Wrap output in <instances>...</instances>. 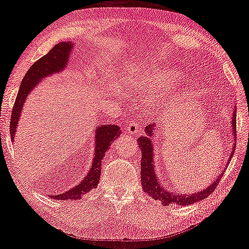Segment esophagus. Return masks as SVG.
Wrapping results in <instances>:
<instances>
[{"label": "esophagus", "mask_w": 249, "mask_h": 249, "mask_svg": "<svg viewBox=\"0 0 249 249\" xmlns=\"http://www.w3.org/2000/svg\"><path fill=\"white\" fill-rule=\"evenodd\" d=\"M142 129L139 127L138 122L136 120H132V121H129L128 124L125 125V132L127 134H132V135H138L141 134Z\"/></svg>", "instance_id": "obj_1"}]
</instances>
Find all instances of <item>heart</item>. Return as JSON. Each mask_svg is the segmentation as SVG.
<instances>
[{"instance_id":"b5f03b06","label":"heart","mask_w":249,"mask_h":249,"mask_svg":"<svg viewBox=\"0 0 249 249\" xmlns=\"http://www.w3.org/2000/svg\"><path fill=\"white\" fill-rule=\"evenodd\" d=\"M178 77L176 71L171 70H160L158 72L152 74H145L141 80L138 81L139 87L145 93H153L159 88L164 87L168 83L175 81Z\"/></svg>"}]
</instances>
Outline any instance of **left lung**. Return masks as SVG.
<instances>
[{
	"label": "left lung",
	"mask_w": 249,
	"mask_h": 249,
	"mask_svg": "<svg viewBox=\"0 0 249 249\" xmlns=\"http://www.w3.org/2000/svg\"><path fill=\"white\" fill-rule=\"evenodd\" d=\"M236 115H237V110L234 108L233 115H232V122H231V125H232V135L233 138L236 137ZM146 136H142V137L138 138V145L139 148L142 151V164H141V180H142V186L144 192L154 198L155 200H160L162 203V205H169V204H178V205L186 206L190 205V204H194L198 200H202L206 197H209L214 190H215L217 183L220 181L221 176L217 177V178L212 182V185L206 187L205 189H203L202 192L192 194V195H181V194L178 193H170L165 188L160 185L158 177H156V172H154V159H153V155H154V152H153V144H152V136L154 135V124H149L148 127L145 128ZM236 142V139H234ZM232 152L230 154L229 161L232 158L234 149H236V142H233L232 145Z\"/></svg>",
	"instance_id": "1"
}]
</instances>
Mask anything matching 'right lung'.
Instances as JSON below:
<instances>
[{
  "mask_svg": "<svg viewBox=\"0 0 249 249\" xmlns=\"http://www.w3.org/2000/svg\"><path fill=\"white\" fill-rule=\"evenodd\" d=\"M72 45L73 44L71 42H61L56 44L46 55L37 60L27 71L26 76L23 77L21 85H20L18 95H17L15 105H13L11 121H10V135H11L12 141L15 139L17 125L19 124V118L21 115V110L27 96L43 78L51 76L52 73L60 72L61 70L64 69V67L68 64V61H69L70 51L72 49ZM95 131H96V136H95L96 141H95L94 160L86 177L74 188L67 190L66 193L59 194V195L51 196L52 198L59 200L80 199L81 196L97 187L101 177L103 156L108 149L111 142L120 136L121 131L120 127L115 124H102L101 127H96Z\"/></svg>",
  "mask_w": 249,
  "mask_h": 249,
  "instance_id": "obj_1",
  "label": "right lung"
}]
</instances>
